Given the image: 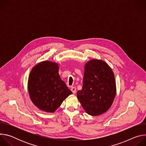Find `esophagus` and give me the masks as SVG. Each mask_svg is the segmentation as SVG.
<instances>
[{"mask_svg":"<svg viewBox=\"0 0 146 146\" xmlns=\"http://www.w3.org/2000/svg\"><path fill=\"white\" fill-rule=\"evenodd\" d=\"M71 91H72V92H73V94H75V93L76 92V87H72L71 88Z\"/></svg>","mask_w":146,"mask_h":146,"instance_id":"34e87169","label":"esophagus"}]
</instances>
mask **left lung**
I'll use <instances>...</instances> for the list:
<instances>
[{"label":"left lung","instance_id":"left-lung-1","mask_svg":"<svg viewBox=\"0 0 146 146\" xmlns=\"http://www.w3.org/2000/svg\"><path fill=\"white\" fill-rule=\"evenodd\" d=\"M116 94L114 73L105 62L92 59L85 65L82 88L77 96L85 111L99 115L111 107Z\"/></svg>","mask_w":146,"mask_h":146}]
</instances>
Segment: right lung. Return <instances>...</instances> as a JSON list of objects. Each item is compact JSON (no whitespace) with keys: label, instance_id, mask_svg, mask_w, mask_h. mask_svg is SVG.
Here are the masks:
<instances>
[{"label":"right lung","instance_id":"1","mask_svg":"<svg viewBox=\"0 0 146 146\" xmlns=\"http://www.w3.org/2000/svg\"><path fill=\"white\" fill-rule=\"evenodd\" d=\"M58 64L43 61L32 69L28 83L30 98L40 110L54 113L72 92L58 73Z\"/></svg>","mask_w":146,"mask_h":146}]
</instances>
